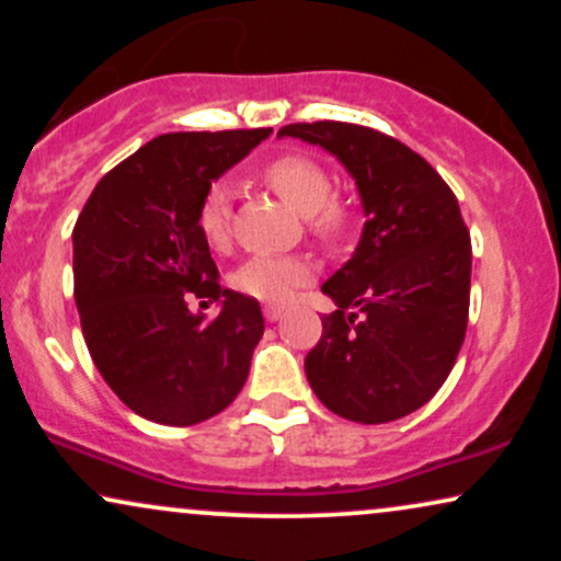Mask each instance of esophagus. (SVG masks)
<instances>
[{
    "label": "esophagus",
    "mask_w": 561,
    "mask_h": 561,
    "mask_svg": "<svg viewBox=\"0 0 561 561\" xmlns=\"http://www.w3.org/2000/svg\"><path fill=\"white\" fill-rule=\"evenodd\" d=\"M263 317H266V321H279L282 319V308L279 306H266V308H263Z\"/></svg>",
    "instance_id": "1"
}]
</instances>
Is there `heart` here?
Returning a JSON list of instances; mask_svg holds the SVG:
<instances>
[{"label":"heart","instance_id":"1","mask_svg":"<svg viewBox=\"0 0 561 561\" xmlns=\"http://www.w3.org/2000/svg\"><path fill=\"white\" fill-rule=\"evenodd\" d=\"M263 182L293 210L306 216V227L327 250H337L353 229V210L332 197V173L317 158L287 152L263 169ZM197 227L214 250L229 248L231 208L224 184L210 186L197 208ZM313 266L300 255H255L231 274V287L248 298L282 302L311 282Z\"/></svg>","mask_w":561,"mask_h":561}]
</instances>
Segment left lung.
<instances>
[{
  "label": "left lung",
  "mask_w": 561,
  "mask_h": 561,
  "mask_svg": "<svg viewBox=\"0 0 561 561\" xmlns=\"http://www.w3.org/2000/svg\"><path fill=\"white\" fill-rule=\"evenodd\" d=\"M356 179L366 224L353 259L321 285L337 311L321 317L306 356L311 390L337 416L401 420L440 390L465 343L472 242L459 199L403 141L375 128L289 124Z\"/></svg>",
  "instance_id": "1"
}]
</instances>
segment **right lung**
<instances>
[{"label": "right lung", "instance_id": "add662e5", "mask_svg": "<svg viewBox=\"0 0 561 561\" xmlns=\"http://www.w3.org/2000/svg\"><path fill=\"white\" fill-rule=\"evenodd\" d=\"M272 128L163 134L100 179L73 227L89 356L134 414L186 427L234 401L263 334L255 298L224 289L197 208ZM222 302L216 320L188 298Z\"/></svg>", "mask_w": 561, "mask_h": 561}]
</instances>
